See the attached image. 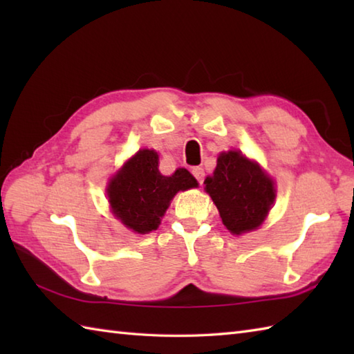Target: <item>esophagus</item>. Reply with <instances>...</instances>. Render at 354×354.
<instances>
[{
  "label": "esophagus",
  "mask_w": 354,
  "mask_h": 354,
  "mask_svg": "<svg viewBox=\"0 0 354 354\" xmlns=\"http://www.w3.org/2000/svg\"><path fill=\"white\" fill-rule=\"evenodd\" d=\"M192 173H193V176L198 179L199 184L204 183V179H205V171H204V169H202V167H193Z\"/></svg>",
  "instance_id": "obj_1"
}]
</instances>
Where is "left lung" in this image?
Listing matches in <instances>:
<instances>
[{
    "mask_svg": "<svg viewBox=\"0 0 354 354\" xmlns=\"http://www.w3.org/2000/svg\"><path fill=\"white\" fill-rule=\"evenodd\" d=\"M205 190L232 234L259 228L275 199L272 179L259 164L232 150L217 158L213 176L205 179Z\"/></svg>",
    "mask_w": 354,
    "mask_h": 354,
    "instance_id": "8db88e82",
    "label": "left lung"
}]
</instances>
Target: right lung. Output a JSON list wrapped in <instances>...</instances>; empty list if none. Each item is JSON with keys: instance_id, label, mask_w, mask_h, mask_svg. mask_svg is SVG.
Masks as SVG:
<instances>
[{"instance_id": "right-lung-1", "label": "right lung", "mask_w": 354, "mask_h": 354, "mask_svg": "<svg viewBox=\"0 0 354 354\" xmlns=\"http://www.w3.org/2000/svg\"><path fill=\"white\" fill-rule=\"evenodd\" d=\"M193 187L198 181L189 170L178 169L164 176L158 170V153L145 149L112 178L108 198L112 212L127 228L146 234L158 228L173 196Z\"/></svg>"}]
</instances>
